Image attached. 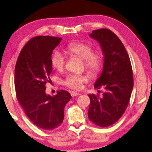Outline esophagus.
<instances>
[{
    "instance_id": "34e87169",
    "label": "esophagus",
    "mask_w": 152,
    "mask_h": 152,
    "mask_svg": "<svg viewBox=\"0 0 152 152\" xmlns=\"http://www.w3.org/2000/svg\"><path fill=\"white\" fill-rule=\"evenodd\" d=\"M71 96H72V97H74V96H78V95H80V93H78V92H75V91H72V92H71Z\"/></svg>"
}]
</instances>
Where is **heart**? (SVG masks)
<instances>
[{
	"instance_id": "1",
	"label": "heart",
	"mask_w": 152,
	"mask_h": 152,
	"mask_svg": "<svg viewBox=\"0 0 152 152\" xmlns=\"http://www.w3.org/2000/svg\"><path fill=\"white\" fill-rule=\"evenodd\" d=\"M65 51L69 55L75 56L83 60L86 70L89 73L94 74L101 70L103 64V56L99 51H92V48L87 43H71L66 46ZM51 64L56 70L61 72L65 66V58L59 51H55L51 58ZM87 82L88 78L84 76L70 75L67 76L64 84L72 89L79 91L82 89L83 84Z\"/></svg>"
}]
</instances>
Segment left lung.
<instances>
[{
  "label": "left lung",
  "instance_id": "1",
  "mask_svg": "<svg viewBox=\"0 0 152 152\" xmlns=\"http://www.w3.org/2000/svg\"><path fill=\"white\" fill-rule=\"evenodd\" d=\"M90 37L100 43L104 56L101 75L94 88H103L105 92L101 96L88 95V115L94 124L105 127L116 123L128 106L133 87L132 67L121 41L111 31L94 30Z\"/></svg>",
  "mask_w": 152,
  "mask_h": 152
}]
</instances>
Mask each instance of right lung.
<instances>
[{
    "mask_svg": "<svg viewBox=\"0 0 152 152\" xmlns=\"http://www.w3.org/2000/svg\"><path fill=\"white\" fill-rule=\"evenodd\" d=\"M61 37L36 36L20 51L15 69V86L18 101L33 124L52 131L60 127L64 118V107L72 98L68 92L45 93L52 71L51 58Z\"/></svg>",
    "mask_w": 152,
    "mask_h": 152,
    "instance_id": "add662e5",
    "label": "right lung"
}]
</instances>
